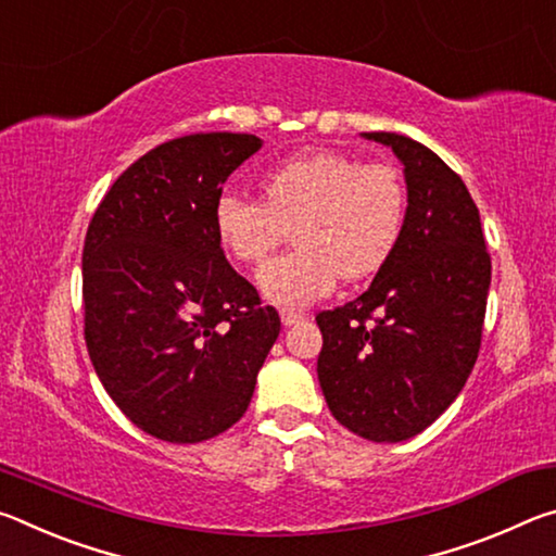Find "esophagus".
I'll return each instance as SVG.
<instances>
[{"instance_id": "1", "label": "esophagus", "mask_w": 556, "mask_h": 556, "mask_svg": "<svg viewBox=\"0 0 556 556\" xmlns=\"http://www.w3.org/2000/svg\"><path fill=\"white\" fill-rule=\"evenodd\" d=\"M279 316H281V324H285V326H294L299 321H304V314L294 312V308H281Z\"/></svg>"}]
</instances>
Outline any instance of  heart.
Masks as SVG:
<instances>
[{
	"mask_svg": "<svg viewBox=\"0 0 556 556\" xmlns=\"http://www.w3.org/2000/svg\"><path fill=\"white\" fill-rule=\"evenodd\" d=\"M265 201L223 191L213 225L223 250L260 265L287 238L296 250L260 269L262 296L301 308L331 294L338 279L361 281L384 267L407 223V184L397 166L363 164L351 154L316 149L262 176Z\"/></svg>",
	"mask_w": 556,
	"mask_h": 556,
	"instance_id": "heart-1",
	"label": "heart"
}]
</instances>
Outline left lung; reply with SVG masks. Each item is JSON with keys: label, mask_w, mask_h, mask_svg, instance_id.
I'll return each mask as SVG.
<instances>
[{"label": "left lung", "mask_w": 556, "mask_h": 556, "mask_svg": "<svg viewBox=\"0 0 556 556\" xmlns=\"http://www.w3.org/2000/svg\"><path fill=\"white\" fill-rule=\"evenodd\" d=\"M407 178V223L368 291L316 314L318 382L333 417L368 441L425 431L464 390L481 351L491 255L466 184L425 144L368 131Z\"/></svg>", "instance_id": "1"}]
</instances>
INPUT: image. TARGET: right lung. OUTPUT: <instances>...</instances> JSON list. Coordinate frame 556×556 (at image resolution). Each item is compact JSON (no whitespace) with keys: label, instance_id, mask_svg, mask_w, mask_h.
<instances>
[{"label":"right lung","instance_id":"obj_1","mask_svg":"<svg viewBox=\"0 0 556 556\" xmlns=\"http://www.w3.org/2000/svg\"><path fill=\"white\" fill-rule=\"evenodd\" d=\"M260 147L244 131L168 139L110 186L88 225L92 368L131 425L172 444L242 417L279 336L277 308L230 267L213 225L223 184Z\"/></svg>","mask_w":556,"mask_h":556}]
</instances>
